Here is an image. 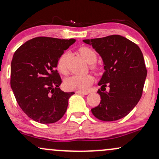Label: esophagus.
<instances>
[{"mask_svg": "<svg viewBox=\"0 0 159 159\" xmlns=\"http://www.w3.org/2000/svg\"><path fill=\"white\" fill-rule=\"evenodd\" d=\"M76 93H78V94H82V95L88 94V92H87V91H85V92H83V91H77Z\"/></svg>", "mask_w": 159, "mask_h": 159, "instance_id": "obj_1", "label": "esophagus"}]
</instances>
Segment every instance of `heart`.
<instances>
[{"mask_svg": "<svg viewBox=\"0 0 159 159\" xmlns=\"http://www.w3.org/2000/svg\"><path fill=\"white\" fill-rule=\"evenodd\" d=\"M78 53L88 64H90V68L95 72L98 71V68L94 64L97 61V53L87 46H81L78 48ZM67 59L68 54L63 53L57 61V68L61 74H66L68 71L67 68ZM93 82V78L91 75H72L69 78H66L65 81V86L68 90H74L78 91H85L91 84Z\"/></svg>", "mask_w": 159, "mask_h": 159, "instance_id": "b5f03b06", "label": "heart"}]
</instances>
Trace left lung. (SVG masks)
<instances>
[{"label": "left lung", "instance_id": "obj_1", "mask_svg": "<svg viewBox=\"0 0 159 159\" xmlns=\"http://www.w3.org/2000/svg\"><path fill=\"white\" fill-rule=\"evenodd\" d=\"M99 53L105 71L98 85L101 103L91 112L103 121H114L129 113L139 101L147 75L143 52L136 43L120 36L84 39ZM108 87V91L106 88Z\"/></svg>", "mask_w": 159, "mask_h": 159}]
</instances>
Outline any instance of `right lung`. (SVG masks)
<instances>
[{
    "instance_id": "add662e5",
    "label": "right lung",
    "mask_w": 159,
    "mask_h": 159,
    "mask_svg": "<svg viewBox=\"0 0 159 159\" xmlns=\"http://www.w3.org/2000/svg\"><path fill=\"white\" fill-rule=\"evenodd\" d=\"M75 42L39 36L15 52L11 86L19 106L34 121L54 123L66 113L68 99L75 93L60 89L61 79L56 68L58 58Z\"/></svg>"
}]
</instances>
